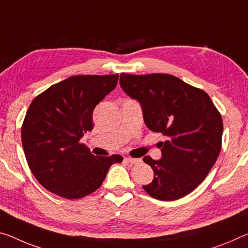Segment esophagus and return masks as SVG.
<instances>
[{"label":"esophagus","mask_w":248,"mask_h":248,"mask_svg":"<svg viewBox=\"0 0 248 248\" xmlns=\"http://www.w3.org/2000/svg\"><path fill=\"white\" fill-rule=\"evenodd\" d=\"M124 161H125V163H128V164H137V163L140 162V159L131 158V157H125Z\"/></svg>","instance_id":"1"}]
</instances>
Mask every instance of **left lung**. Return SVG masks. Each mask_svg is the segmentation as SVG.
I'll use <instances>...</instances> for the list:
<instances>
[{
	"label": "left lung",
	"mask_w": 248,
	"mask_h": 248,
	"mask_svg": "<svg viewBox=\"0 0 248 248\" xmlns=\"http://www.w3.org/2000/svg\"><path fill=\"white\" fill-rule=\"evenodd\" d=\"M120 84L140 104L146 126L166 136L161 158H143L154 178L142 187L159 201L187 195L205 180L222 147V116L211 97L170 74L122 73Z\"/></svg>",
	"instance_id": "obj_1"
}]
</instances>
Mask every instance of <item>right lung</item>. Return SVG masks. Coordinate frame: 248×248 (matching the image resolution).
Returning a JSON list of instances; mask_svg holds the SVG:
<instances>
[{
  "label": "right lung",
  "instance_id": "add662e5",
  "mask_svg": "<svg viewBox=\"0 0 248 248\" xmlns=\"http://www.w3.org/2000/svg\"><path fill=\"white\" fill-rule=\"evenodd\" d=\"M119 74L78 75L49 86L34 98L22 125L29 167L43 187L68 200L82 199L102 185L121 155L95 156L79 143L92 131L93 111L115 89Z\"/></svg>",
  "mask_w": 248,
  "mask_h": 248
}]
</instances>
